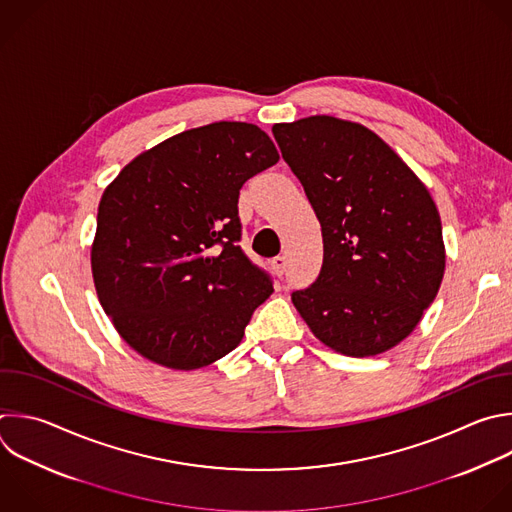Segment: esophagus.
<instances>
[{"label":"esophagus","mask_w":512,"mask_h":512,"mask_svg":"<svg viewBox=\"0 0 512 512\" xmlns=\"http://www.w3.org/2000/svg\"><path fill=\"white\" fill-rule=\"evenodd\" d=\"M285 267H287V257L285 255H277L271 259V269L277 277H281L285 273Z\"/></svg>","instance_id":"34e87169"}]
</instances>
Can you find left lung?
Here are the masks:
<instances>
[{
  "mask_svg": "<svg viewBox=\"0 0 512 512\" xmlns=\"http://www.w3.org/2000/svg\"><path fill=\"white\" fill-rule=\"evenodd\" d=\"M271 130L323 237L319 277L291 293L295 309L337 354L370 358L392 350L420 323L444 277L434 199L364 124L317 114Z\"/></svg>",
  "mask_w": 512,
  "mask_h": 512,
  "instance_id": "left-lung-1",
  "label": "left lung"
}]
</instances>
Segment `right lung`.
Returning a JSON list of instances; mask_svg holds the SVG:
<instances>
[{
  "label": "right lung",
  "instance_id": "obj_1",
  "mask_svg": "<svg viewBox=\"0 0 512 512\" xmlns=\"http://www.w3.org/2000/svg\"><path fill=\"white\" fill-rule=\"evenodd\" d=\"M279 152L249 122H213L132 158L104 189L90 249L104 313L142 358L199 370L243 339L269 277L239 247V191Z\"/></svg>",
  "mask_w": 512,
  "mask_h": 512
}]
</instances>
